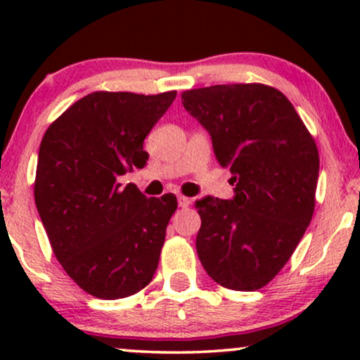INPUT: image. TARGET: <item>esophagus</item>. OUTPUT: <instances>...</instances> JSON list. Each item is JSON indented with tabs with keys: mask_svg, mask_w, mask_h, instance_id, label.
Returning <instances> with one entry per match:
<instances>
[{
	"mask_svg": "<svg viewBox=\"0 0 360 360\" xmlns=\"http://www.w3.org/2000/svg\"><path fill=\"white\" fill-rule=\"evenodd\" d=\"M189 203H191V201H189V198L183 196V194H179V196H177V205H179V208H188Z\"/></svg>",
	"mask_w": 360,
	"mask_h": 360,
	"instance_id": "1",
	"label": "esophagus"
}]
</instances>
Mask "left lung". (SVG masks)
I'll return each mask as SVG.
<instances>
[{
	"label": "left lung",
	"mask_w": 360,
	"mask_h": 360,
	"mask_svg": "<svg viewBox=\"0 0 360 360\" xmlns=\"http://www.w3.org/2000/svg\"><path fill=\"white\" fill-rule=\"evenodd\" d=\"M232 172L233 200L196 201L198 257L214 283L255 291L278 276L307 232L320 157L295 106L272 86L217 84L181 94Z\"/></svg>",
	"instance_id": "obj_1"
}]
</instances>
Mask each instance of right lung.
<instances>
[{
  "mask_svg": "<svg viewBox=\"0 0 360 360\" xmlns=\"http://www.w3.org/2000/svg\"><path fill=\"white\" fill-rule=\"evenodd\" d=\"M176 94L94 91L45 131L35 205L53 255L91 296L127 298L154 278L176 196L147 198L117 179L146 166L143 140Z\"/></svg>",
  "mask_w": 360,
  "mask_h": 360,
  "instance_id": "right-lung-1",
  "label": "right lung"
}]
</instances>
